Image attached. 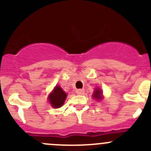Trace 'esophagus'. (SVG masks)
<instances>
[{"mask_svg":"<svg viewBox=\"0 0 151 151\" xmlns=\"http://www.w3.org/2000/svg\"><path fill=\"white\" fill-rule=\"evenodd\" d=\"M83 93H84V89H78L76 90V94H77V95H83Z\"/></svg>","mask_w":151,"mask_h":151,"instance_id":"esophagus-1","label":"esophagus"}]
</instances>
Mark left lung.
Wrapping results in <instances>:
<instances>
[{
	"label": "left lung",
	"mask_w": 151,
	"mask_h": 151,
	"mask_svg": "<svg viewBox=\"0 0 151 151\" xmlns=\"http://www.w3.org/2000/svg\"><path fill=\"white\" fill-rule=\"evenodd\" d=\"M102 91L100 90L99 88H98V89H96L93 94L94 98H95V99L97 100H101V98H102Z\"/></svg>",
	"instance_id": "left-lung-1"
}]
</instances>
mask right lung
I'll return each mask as SVG.
<instances>
[{
  "instance_id": "add662e5",
  "label": "right lung",
  "mask_w": 151,
  "mask_h": 151,
  "mask_svg": "<svg viewBox=\"0 0 151 151\" xmlns=\"http://www.w3.org/2000/svg\"><path fill=\"white\" fill-rule=\"evenodd\" d=\"M67 94L59 86H56L54 90L49 95V101L53 108H59L64 104Z\"/></svg>"
}]
</instances>
